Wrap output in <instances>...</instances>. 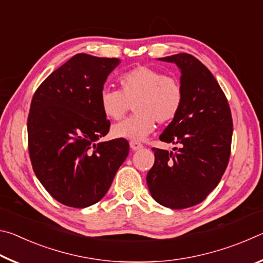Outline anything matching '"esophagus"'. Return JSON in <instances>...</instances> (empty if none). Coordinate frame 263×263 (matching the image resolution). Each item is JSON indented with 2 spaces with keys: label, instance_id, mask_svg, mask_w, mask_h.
Masks as SVG:
<instances>
[{
  "label": "esophagus",
  "instance_id": "34e87169",
  "mask_svg": "<svg viewBox=\"0 0 263 263\" xmlns=\"http://www.w3.org/2000/svg\"><path fill=\"white\" fill-rule=\"evenodd\" d=\"M130 146H131V148H132L133 151H138V149H140V148L144 147V146H142L141 142H139V141H135V140L130 141Z\"/></svg>",
  "mask_w": 263,
  "mask_h": 263
}]
</instances>
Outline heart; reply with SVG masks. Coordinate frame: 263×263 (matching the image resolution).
<instances>
[{
    "mask_svg": "<svg viewBox=\"0 0 263 263\" xmlns=\"http://www.w3.org/2000/svg\"><path fill=\"white\" fill-rule=\"evenodd\" d=\"M119 90L105 88L100 94V106L105 117L119 121L135 105L136 115L116 124V138L142 140L153 132L155 123L167 124L183 105L184 89L174 75H166L148 66H137L118 78Z\"/></svg>",
    "mask_w": 263,
    "mask_h": 263,
    "instance_id": "obj_1",
    "label": "heart"
}]
</instances>
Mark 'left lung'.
<instances>
[{"label": "left lung", "instance_id": "obj_1", "mask_svg": "<svg viewBox=\"0 0 263 263\" xmlns=\"http://www.w3.org/2000/svg\"><path fill=\"white\" fill-rule=\"evenodd\" d=\"M160 60L181 69L184 100L159 138L181 147L175 152L153 147L155 160L146 181L155 201L179 210L203 202L219 183L230 160L233 122L224 91L201 61L188 53Z\"/></svg>", "mask_w": 263, "mask_h": 263}]
</instances>
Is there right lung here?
Wrapping results in <instances>:
<instances>
[{
  "mask_svg": "<svg viewBox=\"0 0 263 263\" xmlns=\"http://www.w3.org/2000/svg\"><path fill=\"white\" fill-rule=\"evenodd\" d=\"M117 58L79 53L44 80L32 97L28 146L35 176L53 198L87 208L103 198L130 146L124 138L96 142L110 121L100 94Z\"/></svg>",
  "mask_w": 263,
  "mask_h": 263,
  "instance_id": "1",
  "label": "right lung"
}]
</instances>
